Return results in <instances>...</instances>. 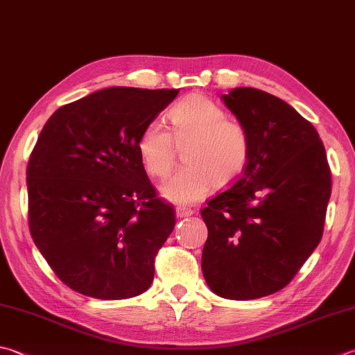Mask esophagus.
Wrapping results in <instances>:
<instances>
[{
  "label": "esophagus",
  "instance_id": "34e87169",
  "mask_svg": "<svg viewBox=\"0 0 355 355\" xmlns=\"http://www.w3.org/2000/svg\"><path fill=\"white\" fill-rule=\"evenodd\" d=\"M193 213H195V210L189 209V207H178L176 209V216L178 218H189L191 216Z\"/></svg>",
  "mask_w": 355,
  "mask_h": 355
}]
</instances>
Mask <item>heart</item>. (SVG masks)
Returning a JSON list of instances; mask_svg holds the SVG:
<instances>
[{
    "label": "heart",
    "instance_id": "obj_1",
    "mask_svg": "<svg viewBox=\"0 0 355 355\" xmlns=\"http://www.w3.org/2000/svg\"><path fill=\"white\" fill-rule=\"evenodd\" d=\"M171 131L155 119L140 131L137 151L145 170L162 179L173 168L176 144H185L184 162L160 187V195L173 204L189 205L210 195L215 184L227 185L243 175L252 155L245 126L227 117L211 98L193 94L179 100L166 112Z\"/></svg>",
    "mask_w": 355,
    "mask_h": 355
}]
</instances>
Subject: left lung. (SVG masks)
Returning <instances> with one entry per match:
<instances>
[{"label": "left lung", "instance_id": "1", "mask_svg": "<svg viewBox=\"0 0 355 355\" xmlns=\"http://www.w3.org/2000/svg\"><path fill=\"white\" fill-rule=\"evenodd\" d=\"M223 100L249 131L252 155L200 211L209 229L202 273L216 295L253 300L282 291L315 250L331 170L317 130L282 98L235 88Z\"/></svg>", "mask_w": 355, "mask_h": 355}]
</instances>
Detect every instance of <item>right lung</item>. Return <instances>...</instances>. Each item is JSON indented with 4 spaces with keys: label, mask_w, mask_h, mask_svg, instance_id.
Returning <instances> with one entry per match:
<instances>
[{
    "label": "right lung",
    "mask_w": 355,
    "mask_h": 355,
    "mask_svg": "<svg viewBox=\"0 0 355 355\" xmlns=\"http://www.w3.org/2000/svg\"><path fill=\"white\" fill-rule=\"evenodd\" d=\"M178 94L106 88L58 108L40 132L26 171L29 230L72 291L125 300L151 286L176 220L146 176L137 137Z\"/></svg>",
    "instance_id": "obj_1"
}]
</instances>
